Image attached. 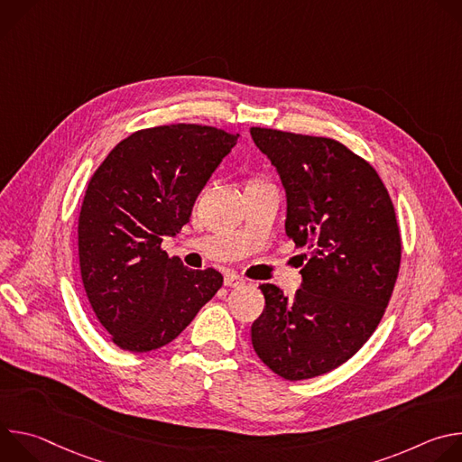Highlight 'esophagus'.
Returning <instances> with one entry per match:
<instances>
[{
    "instance_id": "1",
    "label": "esophagus",
    "mask_w": 462,
    "mask_h": 462,
    "mask_svg": "<svg viewBox=\"0 0 462 462\" xmlns=\"http://www.w3.org/2000/svg\"><path fill=\"white\" fill-rule=\"evenodd\" d=\"M225 285H226V287H230V289L243 287V285H245V280H243V278H239L237 274H228V276L225 278Z\"/></svg>"
}]
</instances>
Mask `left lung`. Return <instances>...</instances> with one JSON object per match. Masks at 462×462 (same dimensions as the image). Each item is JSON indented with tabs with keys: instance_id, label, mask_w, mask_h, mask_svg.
Segmentation results:
<instances>
[{
	"instance_id": "left-lung-1",
	"label": "left lung",
	"mask_w": 462,
	"mask_h": 462,
	"mask_svg": "<svg viewBox=\"0 0 462 462\" xmlns=\"http://www.w3.org/2000/svg\"><path fill=\"white\" fill-rule=\"evenodd\" d=\"M250 135L283 182L287 236L310 250L294 298L259 285L252 346L285 380L319 376L347 362L385 312L402 255L397 216L374 168L342 143L269 127Z\"/></svg>"
}]
</instances>
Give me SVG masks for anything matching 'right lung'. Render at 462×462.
I'll list each match as a JSON object with an SVG mask.
<instances>
[{
	"label": "right lung",
	"mask_w": 462,
	"mask_h": 462,
	"mask_svg": "<svg viewBox=\"0 0 462 462\" xmlns=\"http://www.w3.org/2000/svg\"><path fill=\"white\" fill-rule=\"evenodd\" d=\"M237 137L199 124L148 127L120 141L93 173L79 217L80 274L120 349L170 344L221 289L217 271L186 269L161 243L189 221Z\"/></svg>",
	"instance_id": "add662e5"
}]
</instances>
